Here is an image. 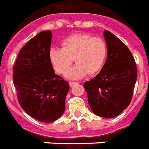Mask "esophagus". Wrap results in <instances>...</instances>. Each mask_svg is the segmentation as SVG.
<instances>
[{"instance_id":"esophagus-1","label":"esophagus","mask_w":149,"mask_h":149,"mask_svg":"<svg viewBox=\"0 0 149 149\" xmlns=\"http://www.w3.org/2000/svg\"><path fill=\"white\" fill-rule=\"evenodd\" d=\"M77 84V82L70 81V82H69V85H70V87H73V86L74 85V84Z\"/></svg>"}]
</instances>
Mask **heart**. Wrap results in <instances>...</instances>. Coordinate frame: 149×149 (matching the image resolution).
Returning <instances> with one entry per match:
<instances>
[{
    "instance_id": "obj_1",
    "label": "heart",
    "mask_w": 149,
    "mask_h": 149,
    "mask_svg": "<svg viewBox=\"0 0 149 149\" xmlns=\"http://www.w3.org/2000/svg\"><path fill=\"white\" fill-rule=\"evenodd\" d=\"M107 54V46L101 38L77 33L64 39L61 49L52 48L49 60L57 72L65 74L73 61L77 63L66 73L70 79H79L87 74H94L101 69Z\"/></svg>"
}]
</instances>
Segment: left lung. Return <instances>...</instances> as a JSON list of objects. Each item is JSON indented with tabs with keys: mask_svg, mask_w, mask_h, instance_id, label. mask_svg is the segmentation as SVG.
I'll list each match as a JSON object with an SVG mask.
<instances>
[{
	"mask_svg": "<svg viewBox=\"0 0 149 149\" xmlns=\"http://www.w3.org/2000/svg\"><path fill=\"white\" fill-rule=\"evenodd\" d=\"M104 36L107 57L97 75L84 82L88 104L94 114L114 118L130 105L137 79V68L131 52L108 30Z\"/></svg>",
	"mask_w": 149,
	"mask_h": 149,
	"instance_id": "8db88e82",
	"label": "left lung"
}]
</instances>
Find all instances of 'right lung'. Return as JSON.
<instances>
[{
    "instance_id": "obj_1",
    "label": "right lung",
    "mask_w": 149,
    "mask_h": 149,
    "mask_svg": "<svg viewBox=\"0 0 149 149\" xmlns=\"http://www.w3.org/2000/svg\"><path fill=\"white\" fill-rule=\"evenodd\" d=\"M52 32H40L19 51L13 68V84L23 110L43 123L55 121L65 110L69 84L55 74L49 60Z\"/></svg>"
}]
</instances>
